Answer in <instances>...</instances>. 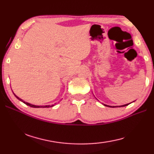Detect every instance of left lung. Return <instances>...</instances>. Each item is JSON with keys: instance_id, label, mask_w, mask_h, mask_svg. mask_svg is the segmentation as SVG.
<instances>
[{"instance_id": "1", "label": "left lung", "mask_w": 154, "mask_h": 154, "mask_svg": "<svg viewBox=\"0 0 154 154\" xmlns=\"http://www.w3.org/2000/svg\"><path fill=\"white\" fill-rule=\"evenodd\" d=\"M134 102V101H133ZM130 103H128V104H126V105H121V106H109V105H105V106H109V107H122V106H127V105H128L129 104H130Z\"/></svg>"}]
</instances>
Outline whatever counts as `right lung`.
I'll return each mask as SVG.
<instances>
[{
    "label": "right lung",
    "instance_id": "1",
    "mask_svg": "<svg viewBox=\"0 0 154 154\" xmlns=\"http://www.w3.org/2000/svg\"><path fill=\"white\" fill-rule=\"evenodd\" d=\"M13 93H14V92H13ZM14 94L15 95V97H16V98L18 99V100H20V101H22V103H24V104H26V105L31 106V107H34V108H48V107H51V106H54V105H51V106H50V105H45V106H38V105H32V104H30V103H28L25 102V101L23 100L22 99L20 98L19 97H18V96H17L16 95H15L14 93Z\"/></svg>",
    "mask_w": 154,
    "mask_h": 154
}]
</instances>
